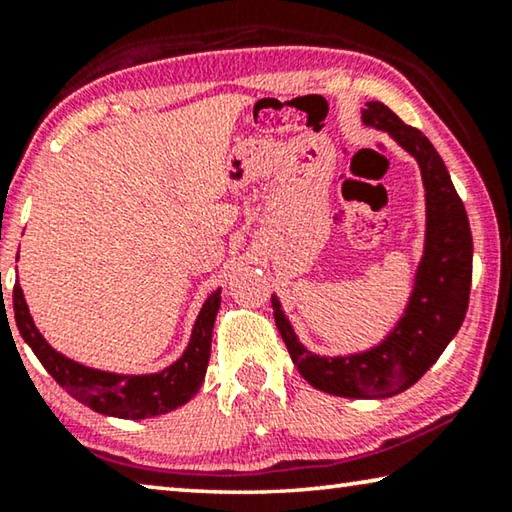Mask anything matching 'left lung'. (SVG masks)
Returning <instances> with one entry per match:
<instances>
[{"mask_svg": "<svg viewBox=\"0 0 512 512\" xmlns=\"http://www.w3.org/2000/svg\"><path fill=\"white\" fill-rule=\"evenodd\" d=\"M362 123L392 136L417 161L424 182V255L401 319L367 351L319 355L300 342L275 294L271 305L291 360L312 387L344 399H389L433 367L465 321L474 243L465 205L433 143L383 102L364 104Z\"/></svg>", "mask_w": 512, "mask_h": 512, "instance_id": "obj_1", "label": "left lung"}]
</instances>
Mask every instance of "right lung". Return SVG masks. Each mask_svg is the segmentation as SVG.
Instances as JSON below:
<instances>
[{
	"label": "right lung",
	"mask_w": 512,
	"mask_h": 512,
	"mask_svg": "<svg viewBox=\"0 0 512 512\" xmlns=\"http://www.w3.org/2000/svg\"><path fill=\"white\" fill-rule=\"evenodd\" d=\"M13 310L22 339L31 346V351L36 353L47 373L66 389L72 399L107 417L150 419L177 410L200 392L207 373L209 353H212L216 314L221 310V287L214 289L202 303L184 353L168 367L154 373L93 369L56 351L40 335L34 319H31L20 282L13 289Z\"/></svg>",
	"instance_id": "right-lung-1"
}]
</instances>
